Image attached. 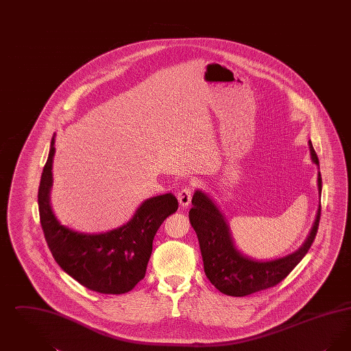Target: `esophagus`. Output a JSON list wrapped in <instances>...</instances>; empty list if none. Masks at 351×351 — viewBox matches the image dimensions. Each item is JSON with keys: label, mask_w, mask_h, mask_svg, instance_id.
<instances>
[{"label": "esophagus", "mask_w": 351, "mask_h": 351, "mask_svg": "<svg viewBox=\"0 0 351 351\" xmlns=\"http://www.w3.org/2000/svg\"><path fill=\"white\" fill-rule=\"evenodd\" d=\"M178 200H179V204H180L183 208H186V206L191 204V200H192V191H191L189 186H184V188H182V189L179 191V193H178Z\"/></svg>", "instance_id": "34e87169"}]
</instances>
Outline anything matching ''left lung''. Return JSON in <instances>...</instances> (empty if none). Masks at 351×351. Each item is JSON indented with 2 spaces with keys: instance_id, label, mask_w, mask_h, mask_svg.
Listing matches in <instances>:
<instances>
[{
  "instance_id": "left-lung-1",
  "label": "left lung",
  "mask_w": 351,
  "mask_h": 351,
  "mask_svg": "<svg viewBox=\"0 0 351 351\" xmlns=\"http://www.w3.org/2000/svg\"><path fill=\"white\" fill-rule=\"evenodd\" d=\"M309 151L312 162L318 167L317 154L311 141ZM317 185L321 196L322 180L319 172ZM192 205L189 221L199 238L205 275L219 292L235 298L267 289L287 278L311 249L321 216L319 205L313 228L299 250L283 258L263 262L243 255L235 247L226 218L206 193L197 189L192 197Z\"/></svg>"
}]
</instances>
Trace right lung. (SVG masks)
Listing matches in <instances>:
<instances>
[{
  "mask_svg": "<svg viewBox=\"0 0 351 351\" xmlns=\"http://www.w3.org/2000/svg\"><path fill=\"white\" fill-rule=\"evenodd\" d=\"M55 135L38 189L40 225L56 263L88 289L121 295L132 291L145 275L154 237L163 221L178 210L172 193L143 201L133 218L114 230L100 234L75 232L62 225L52 212V160Z\"/></svg>",
  "mask_w": 351,
  "mask_h": 351,
  "instance_id": "1",
  "label": "right lung"
}]
</instances>
